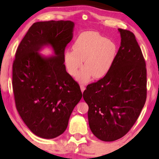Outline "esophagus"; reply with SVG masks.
<instances>
[{
  "label": "esophagus",
  "mask_w": 159,
  "mask_h": 159,
  "mask_svg": "<svg viewBox=\"0 0 159 159\" xmlns=\"http://www.w3.org/2000/svg\"><path fill=\"white\" fill-rule=\"evenodd\" d=\"M80 90H81V92L83 93V91L85 90V87L83 85H80Z\"/></svg>",
  "instance_id": "esophagus-1"
}]
</instances>
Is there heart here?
I'll list each match as a JSON object with an SVG mask.
<instances>
[{"instance_id":"b5f03b06","label":"heart","mask_w":159,"mask_h":159,"mask_svg":"<svg viewBox=\"0 0 159 159\" xmlns=\"http://www.w3.org/2000/svg\"><path fill=\"white\" fill-rule=\"evenodd\" d=\"M73 51L67 50L64 53V61L69 74L76 76L79 69L83 68L78 74L77 79L85 83L93 76L100 79L108 73L116 57V44L96 31L83 32L73 43Z\"/></svg>"}]
</instances>
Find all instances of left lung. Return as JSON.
<instances>
[{"instance_id":"left-lung-1","label":"left lung","mask_w":159,"mask_h":159,"mask_svg":"<svg viewBox=\"0 0 159 159\" xmlns=\"http://www.w3.org/2000/svg\"><path fill=\"white\" fill-rule=\"evenodd\" d=\"M120 46L111 69L83 93L94 135L105 142L121 138L138 120L147 99L146 63L134 34L118 29Z\"/></svg>"}]
</instances>
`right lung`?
<instances>
[{"label": "right lung", "mask_w": 159, "mask_h": 159, "mask_svg": "<svg viewBox=\"0 0 159 159\" xmlns=\"http://www.w3.org/2000/svg\"><path fill=\"white\" fill-rule=\"evenodd\" d=\"M74 26L71 21L34 23L16 51L12 64L16 108L29 130L40 138L52 139L62 134L82 98L79 85L64 64ZM45 45L52 46L55 56L39 55Z\"/></svg>", "instance_id": "right-lung-1"}]
</instances>
